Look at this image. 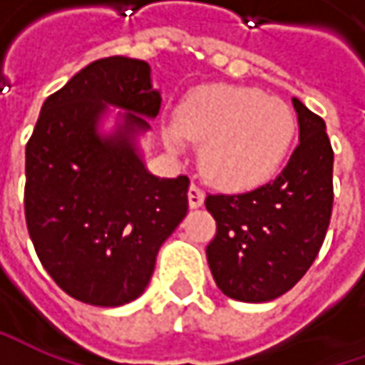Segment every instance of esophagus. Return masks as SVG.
Instances as JSON below:
<instances>
[{
  "instance_id": "34e87169",
  "label": "esophagus",
  "mask_w": 365,
  "mask_h": 365,
  "mask_svg": "<svg viewBox=\"0 0 365 365\" xmlns=\"http://www.w3.org/2000/svg\"><path fill=\"white\" fill-rule=\"evenodd\" d=\"M205 201V192L201 189H199V185H190L189 187V205L190 209H197V207H201Z\"/></svg>"
}]
</instances>
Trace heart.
I'll return each instance as SVG.
<instances>
[{
    "label": "heart",
    "mask_w": 365,
    "mask_h": 365,
    "mask_svg": "<svg viewBox=\"0 0 365 365\" xmlns=\"http://www.w3.org/2000/svg\"><path fill=\"white\" fill-rule=\"evenodd\" d=\"M290 107L250 87L209 85L176 109V125L164 135L170 148L185 138L201 144L205 175L223 189H252L280 168L294 140Z\"/></svg>",
    "instance_id": "obj_1"
}]
</instances>
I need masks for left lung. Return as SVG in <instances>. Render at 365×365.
<instances>
[{"label":"left lung","mask_w":365,"mask_h":365,"mask_svg":"<svg viewBox=\"0 0 365 365\" xmlns=\"http://www.w3.org/2000/svg\"><path fill=\"white\" fill-rule=\"evenodd\" d=\"M299 146L272 182L240 195H207L217 223L207 245L215 284L230 299L266 302L294 287L315 262L333 209V148L325 121L292 97Z\"/></svg>","instance_id":"8db88e82"}]
</instances>
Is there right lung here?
<instances>
[{
	"instance_id": "1",
	"label": "right lung",
	"mask_w": 365,
	"mask_h": 365,
	"mask_svg": "<svg viewBox=\"0 0 365 365\" xmlns=\"http://www.w3.org/2000/svg\"><path fill=\"white\" fill-rule=\"evenodd\" d=\"M150 64L109 56L44 101L26 144V225L52 280L73 299L120 307L148 287L156 254L189 209V176L150 175L133 146L160 111ZM107 105L130 110L101 138Z\"/></svg>"
}]
</instances>
